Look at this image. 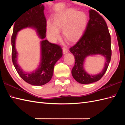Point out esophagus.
<instances>
[{"mask_svg": "<svg viewBox=\"0 0 125 125\" xmlns=\"http://www.w3.org/2000/svg\"><path fill=\"white\" fill-rule=\"evenodd\" d=\"M63 54H67V53L68 52V50L65 47H63Z\"/></svg>", "mask_w": 125, "mask_h": 125, "instance_id": "1", "label": "esophagus"}]
</instances>
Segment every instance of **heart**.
Segmentation results:
<instances>
[{"instance_id":"1","label":"heart","mask_w":125,"mask_h":125,"mask_svg":"<svg viewBox=\"0 0 125 125\" xmlns=\"http://www.w3.org/2000/svg\"><path fill=\"white\" fill-rule=\"evenodd\" d=\"M88 22L85 13L73 9H68L57 13L53 18V23L47 22V31L49 38L55 40L62 30L63 38L68 42H75L81 38Z\"/></svg>"}]
</instances>
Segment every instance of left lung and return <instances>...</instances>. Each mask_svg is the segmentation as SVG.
I'll list each match as a JSON object with an SVG mask.
<instances>
[{
    "label": "left lung",
    "instance_id": "left-lung-1",
    "mask_svg": "<svg viewBox=\"0 0 125 125\" xmlns=\"http://www.w3.org/2000/svg\"><path fill=\"white\" fill-rule=\"evenodd\" d=\"M89 17L83 35L70 48L75 57V64L71 73L77 82L83 84L94 83L102 77L107 69L112 55L111 36L105 20L94 10H89ZM94 54L104 56L106 62L103 70L93 75L84 70L83 63L87 56Z\"/></svg>",
    "mask_w": 125,
    "mask_h": 125
}]
</instances>
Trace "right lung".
<instances>
[{
  "mask_svg": "<svg viewBox=\"0 0 125 125\" xmlns=\"http://www.w3.org/2000/svg\"><path fill=\"white\" fill-rule=\"evenodd\" d=\"M43 5H39L27 10L15 21L11 38L12 60L19 76L26 82L33 85L40 86L48 83L54 73L57 61L62 56V49L57 44L52 43L46 38L47 21L43 10ZM35 29L41 42V61L38 68L30 73L24 72L17 63V53L15 49V40L18 31L23 28Z\"/></svg>",
  "mask_w": 125,
  "mask_h": 125,
  "instance_id": "add662e5",
  "label": "right lung"
}]
</instances>
